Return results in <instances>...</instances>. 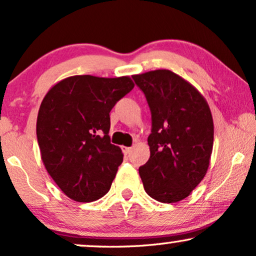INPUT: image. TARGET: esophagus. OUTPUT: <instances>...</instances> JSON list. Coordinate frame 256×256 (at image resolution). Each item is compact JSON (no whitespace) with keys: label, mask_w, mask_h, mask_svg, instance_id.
Here are the masks:
<instances>
[{"label":"esophagus","mask_w":256,"mask_h":256,"mask_svg":"<svg viewBox=\"0 0 256 256\" xmlns=\"http://www.w3.org/2000/svg\"><path fill=\"white\" fill-rule=\"evenodd\" d=\"M122 152H124L125 156H130V154L132 152V148H128V146H122Z\"/></svg>","instance_id":"1"}]
</instances>
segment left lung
Segmentation results:
<instances>
[{"instance_id":"1","label":"left lung","mask_w":256,"mask_h":256,"mask_svg":"<svg viewBox=\"0 0 256 256\" xmlns=\"http://www.w3.org/2000/svg\"><path fill=\"white\" fill-rule=\"evenodd\" d=\"M132 76L146 96L152 120L150 158L139 168V176L152 198L180 202L208 171L214 144L212 111L196 87L169 70Z\"/></svg>"}]
</instances>
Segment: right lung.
<instances>
[{"label": "right lung", "mask_w": 256, "mask_h": 256, "mask_svg": "<svg viewBox=\"0 0 256 256\" xmlns=\"http://www.w3.org/2000/svg\"><path fill=\"white\" fill-rule=\"evenodd\" d=\"M134 87L130 76H73L44 96L36 120L41 160L70 200L92 202L111 188L124 154L110 142V112Z\"/></svg>", "instance_id": "right-lung-1"}]
</instances>
